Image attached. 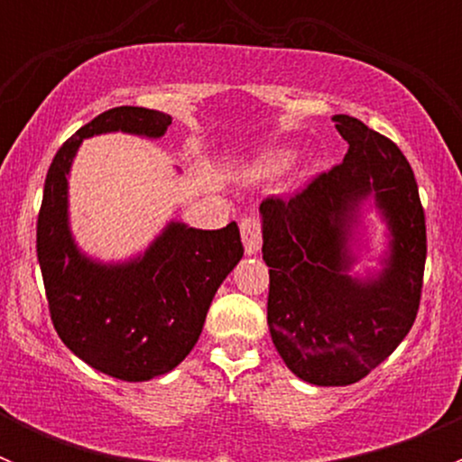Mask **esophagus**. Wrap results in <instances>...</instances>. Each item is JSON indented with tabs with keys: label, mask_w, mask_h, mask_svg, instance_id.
<instances>
[{
	"label": "esophagus",
	"mask_w": 462,
	"mask_h": 462,
	"mask_svg": "<svg viewBox=\"0 0 462 462\" xmlns=\"http://www.w3.org/2000/svg\"><path fill=\"white\" fill-rule=\"evenodd\" d=\"M241 239H244L245 253L257 254L261 245V226L257 217L241 218Z\"/></svg>",
	"instance_id": "1"
}]
</instances>
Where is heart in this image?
<instances>
[{
	"label": "heart",
	"instance_id": "obj_1",
	"mask_svg": "<svg viewBox=\"0 0 462 462\" xmlns=\"http://www.w3.org/2000/svg\"><path fill=\"white\" fill-rule=\"evenodd\" d=\"M291 161H292V153L282 152V153H277V156H273L268 162H265V170H268V171H282V170H286L288 165H291Z\"/></svg>",
	"mask_w": 462,
	"mask_h": 462
}]
</instances>
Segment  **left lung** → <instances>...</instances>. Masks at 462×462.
I'll use <instances>...</instances> for the list:
<instances>
[{
  "label": "left lung",
  "mask_w": 462,
  "mask_h": 462,
  "mask_svg": "<svg viewBox=\"0 0 462 462\" xmlns=\"http://www.w3.org/2000/svg\"><path fill=\"white\" fill-rule=\"evenodd\" d=\"M348 143L339 165L291 199L259 205L270 268L268 328L300 380L346 386L369 375L407 337L420 306L425 212L411 165L382 134L333 116ZM387 226L383 268L351 275L365 205Z\"/></svg>",
  "instance_id": "1"
}]
</instances>
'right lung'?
<instances>
[{"label": "right lung", "instance_id": "1", "mask_svg": "<svg viewBox=\"0 0 462 462\" xmlns=\"http://www.w3.org/2000/svg\"><path fill=\"white\" fill-rule=\"evenodd\" d=\"M171 118L144 106H116L78 129L55 153L37 217V261L60 339L100 374L144 382L170 374L201 335L214 292L244 245L236 223L197 230L170 221L134 259L87 257L69 223V171L85 138L165 136Z\"/></svg>", "mask_w": 462, "mask_h": 462}]
</instances>
